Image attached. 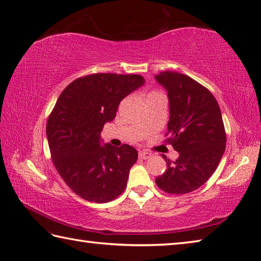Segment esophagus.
<instances>
[{"label":"esophagus","instance_id":"obj_1","mask_svg":"<svg viewBox=\"0 0 261 261\" xmlns=\"http://www.w3.org/2000/svg\"><path fill=\"white\" fill-rule=\"evenodd\" d=\"M151 156L150 153H148V151H139V158L141 160H148Z\"/></svg>","mask_w":261,"mask_h":261}]
</instances>
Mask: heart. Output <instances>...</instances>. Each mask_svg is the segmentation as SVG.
Masks as SVG:
<instances>
[{
	"instance_id": "1",
	"label": "heart",
	"mask_w": 261,
	"mask_h": 261,
	"mask_svg": "<svg viewBox=\"0 0 261 261\" xmlns=\"http://www.w3.org/2000/svg\"><path fill=\"white\" fill-rule=\"evenodd\" d=\"M155 93H158V92H150V93H149V96H150V94H155Z\"/></svg>"
}]
</instances>
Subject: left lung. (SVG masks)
I'll return each mask as SVG.
<instances>
[{"instance_id":"left-lung-1","label":"left lung","mask_w":261,"mask_h":261,"mask_svg":"<svg viewBox=\"0 0 261 261\" xmlns=\"http://www.w3.org/2000/svg\"><path fill=\"white\" fill-rule=\"evenodd\" d=\"M154 79L165 89L170 118L167 143L179 153L167 162V171L155 179L169 194H187L201 187L219 164L226 147V134L219 105L209 90L187 75L165 70Z\"/></svg>"}]
</instances>
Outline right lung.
I'll return each mask as SVG.
<instances>
[{
  "label": "right lung",
  "mask_w": 261,
  "mask_h": 261,
  "mask_svg": "<svg viewBox=\"0 0 261 261\" xmlns=\"http://www.w3.org/2000/svg\"><path fill=\"white\" fill-rule=\"evenodd\" d=\"M140 75L92 74L67 85L46 123L52 161L66 185L84 200L106 203L126 187L138 151L105 144L100 132L123 98L143 87Z\"/></svg>",
  "instance_id": "add662e5"
}]
</instances>
